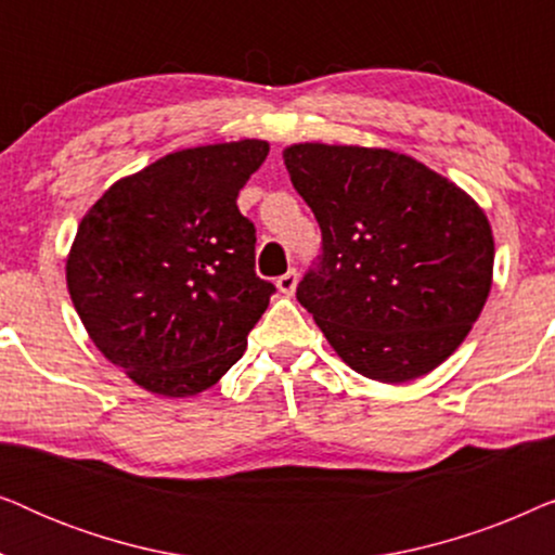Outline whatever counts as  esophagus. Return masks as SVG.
Here are the masks:
<instances>
[{
    "label": "esophagus",
    "mask_w": 555,
    "mask_h": 555,
    "mask_svg": "<svg viewBox=\"0 0 555 555\" xmlns=\"http://www.w3.org/2000/svg\"><path fill=\"white\" fill-rule=\"evenodd\" d=\"M298 287V270H287L285 275L278 278V291L283 295H293Z\"/></svg>",
    "instance_id": "esophagus-1"
}]
</instances>
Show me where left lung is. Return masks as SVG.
Masks as SVG:
<instances>
[{
  "label": "left lung",
  "mask_w": 555,
  "mask_h": 555,
  "mask_svg": "<svg viewBox=\"0 0 555 555\" xmlns=\"http://www.w3.org/2000/svg\"><path fill=\"white\" fill-rule=\"evenodd\" d=\"M283 158L323 234L295 295L333 351L384 384L450 359L492 285L495 242L473 196L389 149L295 143Z\"/></svg>",
  "instance_id": "left-lung-1"
}]
</instances>
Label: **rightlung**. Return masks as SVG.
Masks as SVG:
<instances>
[{
  "mask_svg": "<svg viewBox=\"0 0 555 555\" xmlns=\"http://www.w3.org/2000/svg\"><path fill=\"white\" fill-rule=\"evenodd\" d=\"M268 141L184 149L118 179L82 217L67 291L88 336L141 389L194 397L247 348L275 285L255 272L237 194Z\"/></svg>",
  "mask_w": 555,
  "mask_h": 555,
  "instance_id": "add662e5",
  "label": "right lung"
}]
</instances>
